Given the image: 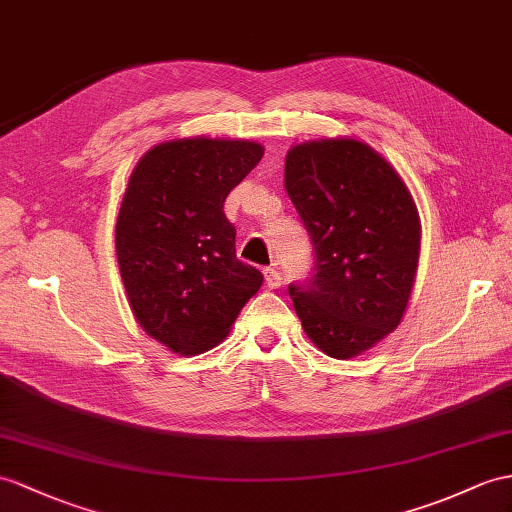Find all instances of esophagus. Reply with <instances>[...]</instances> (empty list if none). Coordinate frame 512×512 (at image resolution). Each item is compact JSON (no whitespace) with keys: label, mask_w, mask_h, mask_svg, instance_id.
Here are the masks:
<instances>
[{"label":"esophagus","mask_w":512,"mask_h":512,"mask_svg":"<svg viewBox=\"0 0 512 512\" xmlns=\"http://www.w3.org/2000/svg\"><path fill=\"white\" fill-rule=\"evenodd\" d=\"M263 273H265V282H267L269 289H280V286H282V276L278 273V269L267 267Z\"/></svg>","instance_id":"obj_1"}]
</instances>
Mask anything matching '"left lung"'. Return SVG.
<instances>
[{"label":"left lung","instance_id":"obj_1","mask_svg":"<svg viewBox=\"0 0 512 512\" xmlns=\"http://www.w3.org/2000/svg\"><path fill=\"white\" fill-rule=\"evenodd\" d=\"M284 186L315 252L313 278L289 286L295 313L321 352L354 358L404 317L421 243L413 195L376 149L356 139L295 145Z\"/></svg>","mask_w":512,"mask_h":512}]
</instances>
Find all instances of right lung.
Instances as JSON below:
<instances>
[{
  "instance_id": "add662e5",
  "label": "right lung",
  "mask_w": 512,
  "mask_h": 512,
  "mask_svg": "<svg viewBox=\"0 0 512 512\" xmlns=\"http://www.w3.org/2000/svg\"><path fill=\"white\" fill-rule=\"evenodd\" d=\"M263 154L254 141L195 136L152 147L132 171L115 230L119 271L136 321L171 352L219 345L263 284L236 258L223 213Z\"/></svg>"
}]
</instances>
